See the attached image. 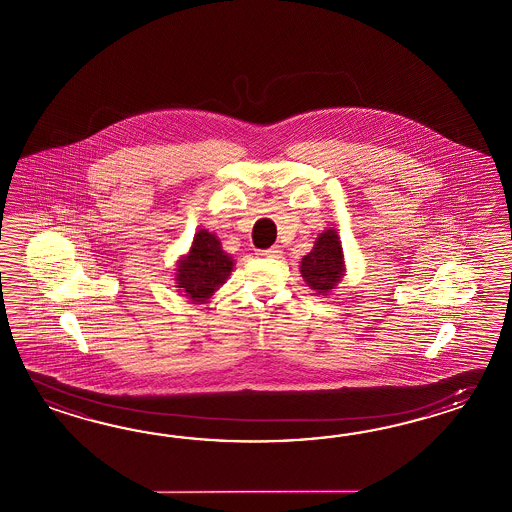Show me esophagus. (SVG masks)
<instances>
[{"label":"esophagus","instance_id":"esophagus-1","mask_svg":"<svg viewBox=\"0 0 512 512\" xmlns=\"http://www.w3.org/2000/svg\"><path fill=\"white\" fill-rule=\"evenodd\" d=\"M280 254H282V250L278 249V247H271V249L265 250H256V256H260V258H280Z\"/></svg>","mask_w":512,"mask_h":512}]
</instances>
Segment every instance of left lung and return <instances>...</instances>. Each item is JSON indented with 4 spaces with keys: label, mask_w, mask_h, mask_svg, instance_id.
Masks as SVG:
<instances>
[{
    "label": "left lung",
    "mask_w": 512,
    "mask_h": 512,
    "mask_svg": "<svg viewBox=\"0 0 512 512\" xmlns=\"http://www.w3.org/2000/svg\"><path fill=\"white\" fill-rule=\"evenodd\" d=\"M343 273H345V263H343V250H341L338 232L325 230L317 237L312 252H308L302 258V278L317 295H328L338 286Z\"/></svg>",
    "instance_id": "obj_1"
}]
</instances>
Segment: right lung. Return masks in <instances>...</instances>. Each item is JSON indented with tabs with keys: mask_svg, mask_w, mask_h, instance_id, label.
I'll use <instances>...</instances> for the list:
<instances>
[{
	"mask_svg": "<svg viewBox=\"0 0 512 512\" xmlns=\"http://www.w3.org/2000/svg\"><path fill=\"white\" fill-rule=\"evenodd\" d=\"M234 260L208 230H198L193 245L176 265V288L193 302H206L232 273Z\"/></svg>",
	"mask_w": 512,
	"mask_h": 512,
	"instance_id": "obj_1",
	"label": "right lung"
}]
</instances>
